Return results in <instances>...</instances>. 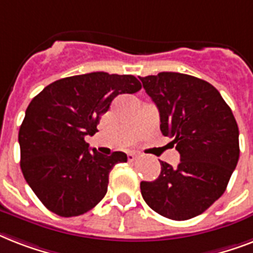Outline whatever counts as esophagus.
I'll return each mask as SVG.
<instances>
[{"mask_svg":"<svg viewBox=\"0 0 253 253\" xmlns=\"http://www.w3.org/2000/svg\"><path fill=\"white\" fill-rule=\"evenodd\" d=\"M127 159H128V162H134L138 159V155L135 154V152H130V154L127 155Z\"/></svg>","mask_w":253,"mask_h":253,"instance_id":"1","label":"esophagus"}]
</instances>
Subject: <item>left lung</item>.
<instances>
[{
  "label": "left lung",
  "mask_w": 253,
  "mask_h": 253,
  "mask_svg": "<svg viewBox=\"0 0 253 253\" xmlns=\"http://www.w3.org/2000/svg\"><path fill=\"white\" fill-rule=\"evenodd\" d=\"M160 113V130L173 138L180 164L160 162L155 181H142L143 200L173 220L200 215L227 188L239 160V128L215 87L198 77L160 72L139 77Z\"/></svg>",
  "instance_id": "left-lung-1"
}]
</instances>
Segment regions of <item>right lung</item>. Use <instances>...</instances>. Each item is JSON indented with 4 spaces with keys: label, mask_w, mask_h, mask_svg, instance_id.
Instances as JSON below:
<instances>
[{
    "label": "right lung",
    "mask_w": 253,
    "mask_h": 253,
    "mask_svg": "<svg viewBox=\"0 0 253 253\" xmlns=\"http://www.w3.org/2000/svg\"><path fill=\"white\" fill-rule=\"evenodd\" d=\"M142 84L131 75L91 72L55 81L35 95L19 128L21 169L45 208L60 216L89 211L107 192L109 173L127 162L125 152L110 156L90 150L86 135L97 132L101 115L119 94Z\"/></svg>",
    "instance_id": "obj_1"
}]
</instances>
